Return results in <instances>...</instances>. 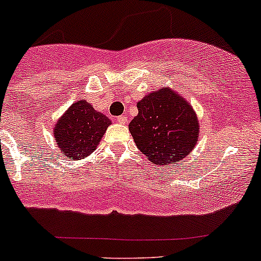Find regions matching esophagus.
<instances>
[{
    "label": "esophagus",
    "mask_w": 261,
    "mask_h": 261,
    "mask_svg": "<svg viewBox=\"0 0 261 261\" xmlns=\"http://www.w3.org/2000/svg\"><path fill=\"white\" fill-rule=\"evenodd\" d=\"M116 121H117L118 123H121V125H126V123H127V117H126V116H118V117L116 118Z\"/></svg>",
    "instance_id": "esophagus-1"
}]
</instances>
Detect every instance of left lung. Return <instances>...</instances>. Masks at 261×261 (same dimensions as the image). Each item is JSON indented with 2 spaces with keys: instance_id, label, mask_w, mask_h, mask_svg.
Returning a JSON list of instances; mask_svg holds the SVG:
<instances>
[{
  "instance_id": "obj_1",
  "label": "left lung",
  "mask_w": 261,
  "mask_h": 261,
  "mask_svg": "<svg viewBox=\"0 0 261 261\" xmlns=\"http://www.w3.org/2000/svg\"><path fill=\"white\" fill-rule=\"evenodd\" d=\"M128 125L138 149L156 165L174 164L198 143L199 123L192 105L170 87L150 92L138 102Z\"/></svg>"
}]
</instances>
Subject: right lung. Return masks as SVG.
<instances>
[{
	"label": "right lung",
	"mask_w": 261,
	"mask_h": 261,
	"mask_svg": "<svg viewBox=\"0 0 261 261\" xmlns=\"http://www.w3.org/2000/svg\"><path fill=\"white\" fill-rule=\"evenodd\" d=\"M110 125V118L96 111L86 99L74 102L53 128L60 155L70 160H81L91 155Z\"/></svg>",
	"instance_id": "add662e5"
}]
</instances>
